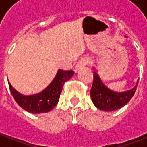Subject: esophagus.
Returning <instances> with one entry per match:
<instances>
[{
    "mask_svg": "<svg viewBox=\"0 0 147 147\" xmlns=\"http://www.w3.org/2000/svg\"><path fill=\"white\" fill-rule=\"evenodd\" d=\"M88 61H89V59H88V58H84V59H80V60L77 63L76 66V71H78V70L83 68L84 67H85V66L88 64Z\"/></svg>",
    "mask_w": 147,
    "mask_h": 147,
    "instance_id": "esophagus-1",
    "label": "esophagus"
}]
</instances>
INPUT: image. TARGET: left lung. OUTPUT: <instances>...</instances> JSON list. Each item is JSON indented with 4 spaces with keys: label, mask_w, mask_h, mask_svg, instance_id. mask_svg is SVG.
<instances>
[{
    "label": "left lung",
    "mask_w": 147,
    "mask_h": 147,
    "mask_svg": "<svg viewBox=\"0 0 147 147\" xmlns=\"http://www.w3.org/2000/svg\"><path fill=\"white\" fill-rule=\"evenodd\" d=\"M138 83L134 88L124 92H117L109 89L103 84L98 73L93 72V83L91 88V98L95 106L103 111H114L125 106L134 96Z\"/></svg>",
    "instance_id": "8db88e82"
}]
</instances>
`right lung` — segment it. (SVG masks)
<instances>
[{
	"instance_id": "right-lung-1",
	"label": "right lung",
	"mask_w": 147,
	"mask_h": 147,
	"mask_svg": "<svg viewBox=\"0 0 147 147\" xmlns=\"http://www.w3.org/2000/svg\"><path fill=\"white\" fill-rule=\"evenodd\" d=\"M73 75V71L59 70L55 79L46 89L31 96H24L19 93L9 82V87L15 101L26 111L32 113H47L58 104L64 83L72 77Z\"/></svg>"
}]
</instances>
